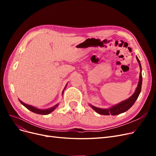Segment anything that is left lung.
<instances>
[{
    "mask_svg": "<svg viewBox=\"0 0 156 156\" xmlns=\"http://www.w3.org/2000/svg\"><path fill=\"white\" fill-rule=\"evenodd\" d=\"M136 60H137L139 64V66L141 69V65L140 62L139 61V59L138 58L137 56H136ZM142 81H143V77H142V73L141 72H140V76H139V81L137 87L136 88V90L135 93L132 95L129 98L127 99V100L120 103L119 104H117L115 106L112 107L110 108H108V109H103V108H98L94 106L91 105V107L98 114L102 115H117L121 114V113H123L126 111H127L128 109L133 106V105L135 103L136 99L138 98L139 94L141 91V87H142Z\"/></svg>",
    "mask_w": 156,
    "mask_h": 156,
    "instance_id": "obj_1",
    "label": "left lung"
}]
</instances>
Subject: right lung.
Returning <instances> with one entry per match:
<instances>
[{"instance_id":"1","label":"right lung","mask_w":156,"mask_h":156,"mask_svg":"<svg viewBox=\"0 0 156 156\" xmlns=\"http://www.w3.org/2000/svg\"><path fill=\"white\" fill-rule=\"evenodd\" d=\"M65 88H66V87H65ZM62 93H63V92H62ZM20 101L21 102V103L22 105H24L27 108H28V109L30 110V111H32V112H34V113H36V114L44 115H46L49 114V113H51L52 111H53L55 109V108H56V107L58 106V105H55V106L53 107H51V108H48V109L41 110V109H39V108H36V107H32V106H31V105H27V104H25V103L22 102L21 100H20Z\"/></svg>"}]
</instances>
